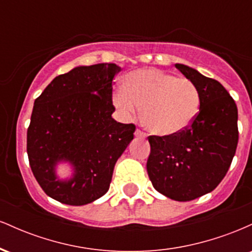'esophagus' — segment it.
<instances>
[{"label":"esophagus","instance_id":"1","mask_svg":"<svg viewBox=\"0 0 252 252\" xmlns=\"http://www.w3.org/2000/svg\"><path fill=\"white\" fill-rule=\"evenodd\" d=\"M135 136L136 137H144V134L142 131H141L140 129H136V131H135Z\"/></svg>","mask_w":252,"mask_h":252}]
</instances>
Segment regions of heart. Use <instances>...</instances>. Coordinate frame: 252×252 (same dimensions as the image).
<instances>
[{"instance_id": "obj_1", "label": "heart", "mask_w": 252, "mask_h": 252, "mask_svg": "<svg viewBox=\"0 0 252 252\" xmlns=\"http://www.w3.org/2000/svg\"><path fill=\"white\" fill-rule=\"evenodd\" d=\"M112 104L123 117L141 109V121L153 135L170 137L193 123L200 105L198 88L187 78L158 68H141L126 74L123 88L115 90Z\"/></svg>"}]
</instances>
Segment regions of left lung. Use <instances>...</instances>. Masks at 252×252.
Returning <instances> with one entry per match:
<instances>
[{
  "mask_svg": "<svg viewBox=\"0 0 252 252\" xmlns=\"http://www.w3.org/2000/svg\"><path fill=\"white\" fill-rule=\"evenodd\" d=\"M175 67L198 88L200 108L181 134L149 136L147 172L161 194L189 201L212 192L227 173L238 143V110L220 83L184 63Z\"/></svg>",
  "mask_w": 252,
  "mask_h": 252,
  "instance_id": "obj_1",
  "label": "left lung"
}]
</instances>
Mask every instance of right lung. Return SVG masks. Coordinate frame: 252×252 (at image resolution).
<instances>
[{
    "mask_svg": "<svg viewBox=\"0 0 252 252\" xmlns=\"http://www.w3.org/2000/svg\"><path fill=\"white\" fill-rule=\"evenodd\" d=\"M116 63L77 66L48 84L36 98L27 130L32 172L45 193L72 206L90 204L109 190L114 167L134 138V124L112 118ZM67 163L72 174L60 178Z\"/></svg>",
    "mask_w": 252,
    "mask_h": 252,
    "instance_id": "obj_1",
    "label": "right lung"
}]
</instances>
